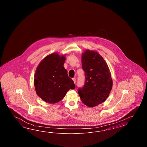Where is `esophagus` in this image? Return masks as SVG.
<instances>
[{
	"mask_svg": "<svg viewBox=\"0 0 147 147\" xmlns=\"http://www.w3.org/2000/svg\"><path fill=\"white\" fill-rule=\"evenodd\" d=\"M72 80H73V81L74 82H76V78H72Z\"/></svg>",
	"mask_w": 147,
	"mask_h": 147,
	"instance_id": "esophagus-1",
	"label": "esophagus"
}]
</instances>
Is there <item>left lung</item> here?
I'll return each instance as SVG.
<instances>
[{
	"instance_id": "obj_1",
	"label": "left lung",
	"mask_w": 147,
	"mask_h": 147,
	"mask_svg": "<svg viewBox=\"0 0 147 147\" xmlns=\"http://www.w3.org/2000/svg\"><path fill=\"white\" fill-rule=\"evenodd\" d=\"M85 81L78 93L85 105L93 107L102 103L109 95L113 80L106 62L99 53L86 50L81 57Z\"/></svg>"
}]
</instances>
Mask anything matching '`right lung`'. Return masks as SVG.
<instances>
[{
    "label": "right lung",
    "instance_id": "1",
    "mask_svg": "<svg viewBox=\"0 0 147 147\" xmlns=\"http://www.w3.org/2000/svg\"><path fill=\"white\" fill-rule=\"evenodd\" d=\"M66 58L57 53L48 55L38 66L34 74V85L38 96L48 103L59 102L70 89L75 88L63 65Z\"/></svg>",
    "mask_w": 147,
    "mask_h": 147
}]
</instances>
